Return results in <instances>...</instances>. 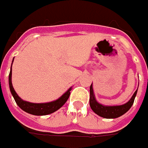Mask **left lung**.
Segmentation results:
<instances>
[{
    "label": "left lung",
    "mask_w": 148,
    "mask_h": 148,
    "mask_svg": "<svg viewBox=\"0 0 148 148\" xmlns=\"http://www.w3.org/2000/svg\"><path fill=\"white\" fill-rule=\"evenodd\" d=\"M137 92H138V89L135 91V92L132 96L130 101L128 102H126L125 104L120 105V106H106V105L101 104L96 100L93 88H92V84L90 86V106L93 110V112L101 117H103L106 119L118 118L125 114L131 108V106L134 104L135 97L137 95Z\"/></svg>",
    "instance_id": "1"
}]
</instances>
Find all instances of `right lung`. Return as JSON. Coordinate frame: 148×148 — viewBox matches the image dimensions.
I'll use <instances>...</instances> for the list:
<instances>
[{
  "instance_id": "obj_1",
  "label": "right lung",
  "mask_w": 148,
  "mask_h": 148,
  "mask_svg": "<svg viewBox=\"0 0 148 148\" xmlns=\"http://www.w3.org/2000/svg\"><path fill=\"white\" fill-rule=\"evenodd\" d=\"M13 61H12V64H13ZM11 78H12V64H11V68H10V72L9 74V85H10V92L13 96L16 104L25 112L31 114V115H46L56 111L67 101V100L69 99L70 91L72 89V87L69 88L60 97H59L58 99L52 101L46 102V103H33V102L23 101L22 98H20L18 97V95L16 93V92L14 89Z\"/></svg>"
}]
</instances>
